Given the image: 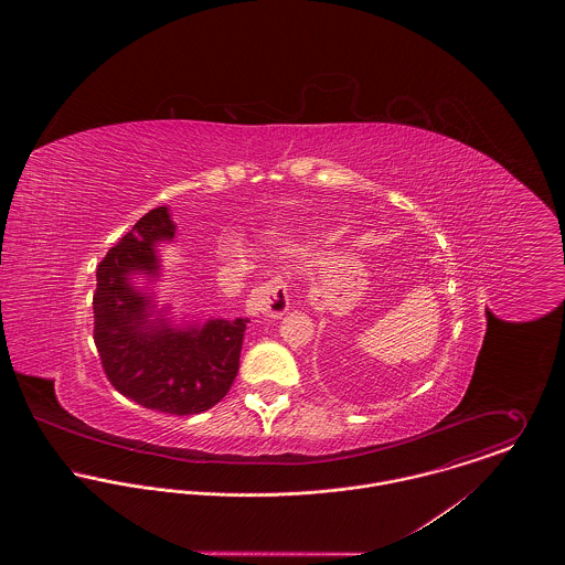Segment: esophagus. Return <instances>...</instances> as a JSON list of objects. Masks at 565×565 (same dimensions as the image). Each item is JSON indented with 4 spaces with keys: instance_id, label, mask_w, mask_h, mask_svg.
Instances as JSON below:
<instances>
[{
    "instance_id": "34e87169",
    "label": "esophagus",
    "mask_w": 565,
    "mask_h": 565,
    "mask_svg": "<svg viewBox=\"0 0 565 565\" xmlns=\"http://www.w3.org/2000/svg\"><path fill=\"white\" fill-rule=\"evenodd\" d=\"M289 311V289L282 276H274L256 287L247 298V313L249 316H265V318H280Z\"/></svg>"
}]
</instances>
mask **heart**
<instances>
[{"mask_svg":"<svg viewBox=\"0 0 565 565\" xmlns=\"http://www.w3.org/2000/svg\"><path fill=\"white\" fill-rule=\"evenodd\" d=\"M224 254L233 258H243L245 256V245L239 239H231L224 243Z\"/></svg>","mask_w":565,"mask_h":565,"instance_id":"obj_1","label":"heart"}]
</instances>
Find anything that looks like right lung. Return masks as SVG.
I'll return each mask as SVG.
<instances>
[{
	"instance_id": "1",
	"label": "right lung",
	"mask_w": 565,
	"mask_h": 565,
	"mask_svg": "<svg viewBox=\"0 0 565 565\" xmlns=\"http://www.w3.org/2000/svg\"><path fill=\"white\" fill-rule=\"evenodd\" d=\"M173 233L167 209L159 206L99 260L93 339L104 374L121 396L169 415H193L233 387L249 320H209L202 328L148 320L152 300L130 285V274L157 276L154 245L173 239Z\"/></svg>"
}]
</instances>
